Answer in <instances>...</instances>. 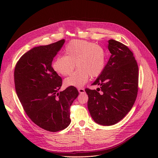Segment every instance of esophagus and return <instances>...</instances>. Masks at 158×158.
Masks as SVG:
<instances>
[{
    "label": "esophagus",
    "instance_id": "34e87169",
    "mask_svg": "<svg viewBox=\"0 0 158 158\" xmlns=\"http://www.w3.org/2000/svg\"><path fill=\"white\" fill-rule=\"evenodd\" d=\"M78 91L80 94H82V93H85V90L83 88H79V89H78Z\"/></svg>",
    "mask_w": 158,
    "mask_h": 158
}]
</instances>
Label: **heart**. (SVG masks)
<instances>
[{
	"label": "heart",
	"mask_w": 158,
	"mask_h": 158,
	"mask_svg": "<svg viewBox=\"0 0 158 158\" xmlns=\"http://www.w3.org/2000/svg\"><path fill=\"white\" fill-rule=\"evenodd\" d=\"M106 60L104 49L99 45L84 40L70 41L65 49V56L56 57L52 68L56 73L67 76L77 69L64 81L66 86L81 87L89 80L95 78L102 72Z\"/></svg>",
	"instance_id": "b5f03b06"
}]
</instances>
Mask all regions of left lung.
Returning <instances> with one entry per match:
<instances>
[{
	"mask_svg": "<svg viewBox=\"0 0 158 158\" xmlns=\"http://www.w3.org/2000/svg\"><path fill=\"white\" fill-rule=\"evenodd\" d=\"M108 43L110 57L92 84L99 85V91L85 89L90 114L102 126L114 125L123 119L132 107L138 91V66L132 52L115 40Z\"/></svg>",
	"mask_w": 158,
	"mask_h": 158,
	"instance_id": "obj_1",
	"label": "left lung"
}]
</instances>
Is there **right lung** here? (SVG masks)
I'll return each mask as SVG.
<instances>
[{
  "mask_svg": "<svg viewBox=\"0 0 158 158\" xmlns=\"http://www.w3.org/2000/svg\"><path fill=\"white\" fill-rule=\"evenodd\" d=\"M64 42L62 39L31 49L20 58L14 70L16 93L26 113L36 125L51 132L70 124V107L79 95L74 86L58 92L62 79L52 62Z\"/></svg>",
  "mask_w": 158,
  "mask_h": 158,
  "instance_id": "add662e5",
  "label": "right lung"
}]
</instances>
